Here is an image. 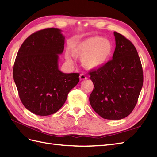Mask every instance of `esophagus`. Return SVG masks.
<instances>
[{
	"label": "esophagus",
	"instance_id": "obj_1",
	"mask_svg": "<svg viewBox=\"0 0 157 157\" xmlns=\"http://www.w3.org/2000/svg\"><path fill=\"white\" fill-rule=\"evenodd\" d=\"M79 78H80V80H81V81H83V80H85V79L87 78V77L85 76V75H84V74L80 75Z\"/></svg>",
	"mask_w": 157,
	"mask_h": 157
}]
</instances>
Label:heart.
<instances>
[{"instance_id": "obj_1", "label": "heart", "mask_w": 157, "mask_h": 157, "mask_svg": "<svg viewBox=\"0 0 157 157\" xmlns=\"http://www.w3.org/2000/svg\"><path fill=\"white\" fill-rule=\"evenodd\" d=\"M72 53L81 58L82 64L89 68L102 66L110 58L113 52L110 42L99 36L88 38L75 44L72 49ZM65 58L68 62H74V56L69 51H66Z\"/></svg>"}]
</instances>
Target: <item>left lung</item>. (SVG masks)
Wrapping results in <instances>:
<instances>
[{"instance_id":"obj_1","label":"left lung","mask_w":157,"mask_h":157,"mask_svg":"<svg viewBox=\"0 0 157 157\" xmlns=\"http://www.w3.org/2000/svg\"><path fill=\"white\" fill-rule=\"evenodd\" d=\"M113 59L89 72L94 89L89 101L98 115L120 120L135 109L143 85L141 62L135 46L117 32Z\"/></svg>"}]
</instances>
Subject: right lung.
Returning a JSON list of instances; mask_svg holds the SVG:
<instances>
[{"label": "right lung", "instance_id": "1", "mask_svg": "<svg viewBox=\"0 0 157 157\" xmlns=\"http://www.w3.org/2000/svg\"><path fill=\"white\" fill-rule=\"evenodd\" d=\"M61 30L44 29L32 34L18 50L13 78L25 107L39 116L54 114L79 82V73H63L59 55L64 51Z\"/></svg>", "mask_w": 157, "mask_h": 157}]
</instances>
